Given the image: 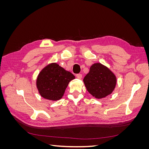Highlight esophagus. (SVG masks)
<instances>
[{"label": "esophagus", "mask_w": 149, "mask_h": 149, "mask_svg": "<svg viewBox=\"0 0 149 149\" xmlns=\"http://www.w3.org/2000/svg\"><path fill=\"white\" fill-rule=\"evenodd\" d=\"M76 76L78 79H81L82 78V74H77Z\"/></svg>", "instance_id": "obj_1"}]
</instances>
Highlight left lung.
I'll list each match as a JSON object with an SVG mask.
<instances>
[{
    "label": "left lung",
    "instance_id": "8db88e82",
    "mask_svg": "<svg viewBox=\"0 0 149 149\" xmlns=\"http://www.w3.org/2000/svg\"><path fill=\"white\" fill-rule=\"evenodd\" d=\"M83 81L88 91L97 99H101L109 95L114 91L116 84L114 74L101 63H94Z\"/></svg>",
    "mask_w": 149,
    "mask_h": 149
}]
</instances>
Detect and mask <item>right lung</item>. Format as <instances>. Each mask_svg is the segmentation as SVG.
<instances>
[{
    "label": "right lung",
    "mask_w": 149,
    "mask_h": 149,
    "mask_svg": "<svg viewBox=\"0 0 149 149\" xmlns=\"http://www.w3.org/2000/svg\"><path fill=\"white\" fill-rule=\"evenodd\" d=\"M75 78L70 71L56 63H51L40 71L37 87L40 95L48 100H59L63 96L68 83Z\"/></svg>",
    "instance_id": "right-lung-1"
}]
</instances>
